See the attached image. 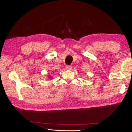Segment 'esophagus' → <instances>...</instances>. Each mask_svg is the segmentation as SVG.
Wrapping results in <instances>:
<instances>
[{
    "label": "esophagus",
    "mask_w": 132,
    "mask_h": 132,
    "mask_svg": "<svg viewBox=\"0 0 132 132\" xmlns=\"http://www.w3.org/2000/svg\"><path fill=\"white\" fill-rule=\"evenodd\" d=\"M66 69H67V70H71V65H67L66 66Z\"/></svg>",
    "instance_id": "esophagus-1"
}]
</instances>
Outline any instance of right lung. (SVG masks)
Returning a JSON list of instances; mask_svg holds the SVG:
<instances>
[{"label":"right lung","mask_w":132,"mask_h":132,"mask_svg":"<svg viewBox=\"0 0 132 132\" xmlns=\"http://www.w3.org/2000/svg\"><path fill=\"white\" fill-rule=\"evenodd\" d=\"M48 78H50V79H51V78H52V77H51V76H49V77H48Z\"/></svg>","instance_id":"right-lung-1"}]
</instances>
